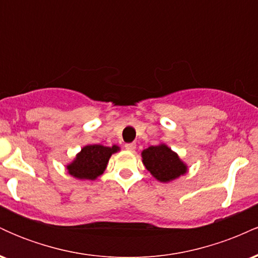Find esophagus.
<instances>
[{
	"label": "esophagus",
	"instance_id": "obj_1",
	"mask_svg": "<svg viewBox=\"0 0 258 258\" xmlns=\"http://www.w3.org/2000/svg\"><path fill=\"white\" fill-rule=\"evenodd\" d=\"M125 148L127 150H130V152H133V150L136 149V144L135 143H127V144H125Z\"/></svg>",
	"mask_w": 258,
	"mask_h": 258
}]
</instances>
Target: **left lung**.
<instances>
[{
	"label": "left lung",
	"instance_id": "left-lung-1",
	"mask_svg": "<svg viewBox=\"0 0 258 258\" xmlns=\"http://www.w3.org/2000/svg\"><path fill=\"white\" fill-rule=\"evenodd\" d=\"M144 166L160 182H170L186 172L185 164L165 144L152 146L142 152Z\"/></svg>",
	"mask_w": 258,
	"mask_h": 258
}]
</instances>
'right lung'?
Segmentation results:
<instances>
[{"label":"right lung","mask_w":258,"mask_h":258,"mask_svg":"<svg viewBox=\"0 0 258 258\" xmlns=\"http://www.w3.org/2000/svg\"><path fill=\"white\" fill-rule=\"evenodd\" d=\"M117 150H120L117 146H112L111 148L100 144L86 146L76 155V159L72 164L68 165V172L79 179H96L105 171L111 154L116 153Z\"/></svg>","instance_id":"right-lung-1"}]
</instances>
